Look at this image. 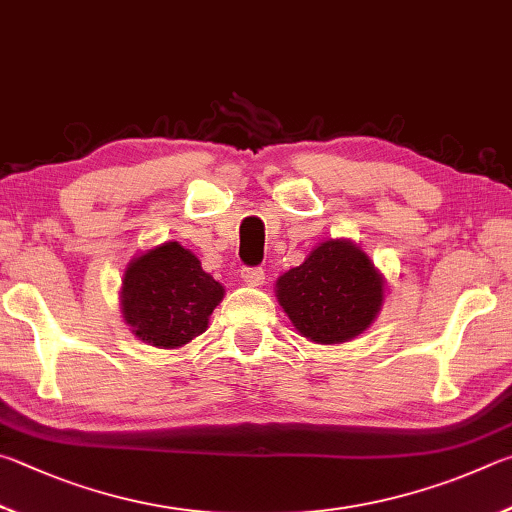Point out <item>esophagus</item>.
<instances>
[{
  "mask_svg": "<svg viewBox=\"0 0 512 512\" xmlns=\"http://www.w3.org/2000/svg\"><path fill=\"white\" fill-rule=\"evenodd\" d=\"M240 276L242 281H245L247 285H263L265 283V270L263 267H242L240 270Z\"/></svg>",
  "mask_w": 512,
  "mask_h": 512,
  "instance_id": "esophagus-1",
  "label": "esophagus"
}]
</instances>
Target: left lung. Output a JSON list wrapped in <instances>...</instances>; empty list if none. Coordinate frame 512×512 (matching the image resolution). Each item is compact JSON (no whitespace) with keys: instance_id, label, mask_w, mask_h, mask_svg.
I'll return each instance as SVG.
<instances>
[{"instance_id":"8db88e82","label":"left lung","mask_w":512,"mask_h":512,"mask_svg":"<svg viewBox=\"0 0 512 512\" xmlns=\"http://www.w3.org/2000/svg\"><path fill=\"white\" fill-rule=\"evenodd\" d=\"M276 297L303 337L342 344L373 324L382 279L353 242L328 240L276 281Z\"/></svg>"}]
</instances>
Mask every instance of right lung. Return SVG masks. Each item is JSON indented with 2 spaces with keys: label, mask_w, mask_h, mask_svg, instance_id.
Returning <instances> with one entry per match:
<instances>
[{
  "label": "right lung",
  "mask_w": 512,
  "mask_h": 512,
  "mask_svg": "<svg viewBox=\"0 0 512 512\" xmlns=\"http://www.w3.org/2000/svg\"><path fill=\"white\" fill-rule=\"evenodd\" d=\"M222 297V285L202 270L191 251L164 242L125 270L121 306L139 339L177 348L204 333Z\"/></svg>",
  "instance_id": "right-lung-1"
}]
</instances>
